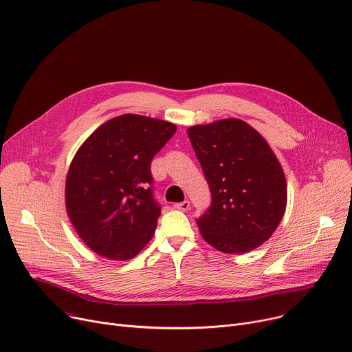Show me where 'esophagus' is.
Masks as SVG:
<instances>
[{
    "mask_svg": "<svg viewBox=\"0 0 352 352\" xmlns=\"http://www.w3.org/2000/svg\"><path fill=\"white\" fill-rule=\"evenodd\" d=\"M189 208H190V201L189 200H184L182 203H175V209H177V210L186 212V210H189Z\"/></svg>",
    "mask_w": 352,
    "mask_h": 352,
    "instance_id": "1",
    "label": "esophagus"
}]
</instances>
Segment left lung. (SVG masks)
Returning a JSON list of instances; mask_svg holds the SVG:
<instances>
[{
    "label": "left lung",
    "instance_id": "8db88e82",
    "mask_svg": "<svg viewBox=\"0 0 352 352\" xmlns=\"http://www.w3.org/2000/svg\"><path fill=\"white\" fill-rule=\"evenodd\" d=\"M212 192L201 237L227 254L249 253L272 237L287 206V180L270 144L249 123L220 119L188 129Z\"/></svg>",
    "mask_w": 352,
    "mask_h": 352
}]
</instances>
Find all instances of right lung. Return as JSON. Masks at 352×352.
<instances>
[{
  "mask_svg": "<svg viewBox=\"0 0 352 352\" xmlns=\"http://www.w3.org/2000/svg\"><path fill=\"white\" fill-rule=\"evenodd\" d=\"M175 132L172 122L125 113L80 144L65 180V206L94 253L125 261L151 241L160 216L149 186L151 162Z\"/></svg>",
  "mask_w": 352,
  "mask_h": 352,
  "instance_id": "right-lung-1",
  "label": "right lung"
}]
</instances>
